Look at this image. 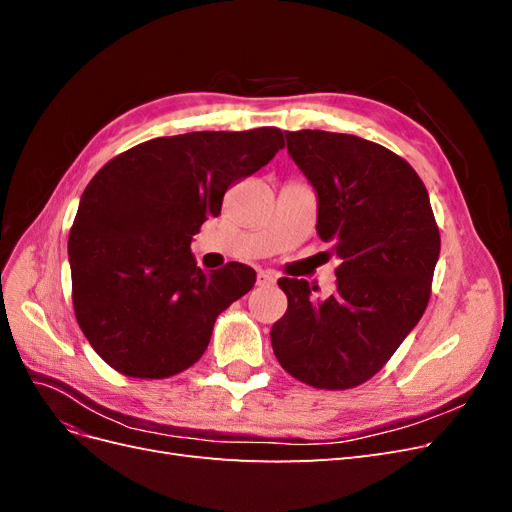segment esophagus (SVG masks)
<instances>
[{"label":"esophagus","instance_id":"obj_1","mask_svg":"<svg viewBox=\"0 0 512 512\" xmlns=\"http://www.w3.org/2000/svg\"><path fill=\"white\" fill-rule=\"evenodd\" d=\"M273 282H275V277L271 273H267V271H260L258 277H256V284L258 286H271Z\"/></svg>","mask_w":512,"mask_h":512}]
</instances>
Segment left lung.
I'll list each match as a JSON object with an SVG mask.
<instances>
[{"mask_svg":"<svg viewBox=\"0 0 512 512\" xmlns=\"http://www.w3.org/2000/svg\"><path fill=\"white\" fill-rule=\"evenodd\" d=\"M290 158L318 196L316 230L342 260L337 288L282 277L286 314L273 324L277 361L314 389L369 380L421 320L440 256V230L416 170L352 134L284 132Z\"/></svg>","mask_w":512,"mask_h":512,"instance_id":"8db88e82","label":"left lung"}]
</instances>
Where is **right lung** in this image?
I'll return each instance as SVG.
<instances>
[{
    "instance_id": "obj_1",
    "label": "right lung",
    "mask_w": 512,
    "mask_h": 512,
    "mask_svg": "<svg viewBox=\"0 0 512 512\" xmlns=\"http://www.w3.org/2000/svg\"><path fill=\"white\" fill-rule=\"evenodd\" d=\"M282 147L280 128L162 136L89 181L68 239L72 303L91 348L119 374L158 380L192 367L218 316L252 290V267L205 273L190 243L230 185Z\"/></svg>"
}]
</instances>
